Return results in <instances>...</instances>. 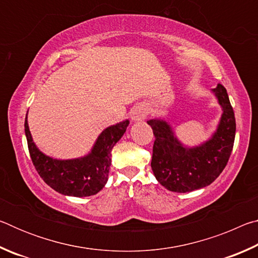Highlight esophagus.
Masks as SVG:
<instances>
[{"label":"esophagus","mask_w":258,"mask_h":258,"mask_svg":"<svg viewBox=\"0 0 258 258\" xmlns=\"http://www.w3.org/2000/svg\"><path fill=\"white\" fill-rule=\"evenodd\" d=\"M147 115H148V108L146 104L141 103L134 107L131 118H132L133 121H141L143 119H146Z\"/></svg>","instance_id":"34e87169"}]
</instances>
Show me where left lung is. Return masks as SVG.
Here are the masks:
<instances>
[{"label":"left lung","instance_id":"8db88e82","mask_svg":"<svg viewBox=\"0 0 258 258\" xmlns=\"http://www.w3.org/2000/svg\"><path fill=\"white\" fill-rule=\"evenodd\" d=\"M211 92L222 109L212 137L197 146H185L163 117L147 121L155 135L151 168L161 185L173 192H190L211 184L228 164L235 137V118L228 92L218 84Z\"/></svg>","mask_w":258,"mask_h":258}]
</instances>
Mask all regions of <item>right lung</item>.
Instances as JSON below:
<instances>
[{
  "label": "right lung",
  "instance_id": "1",
  "mask_svg": "<svg viewBox=\"0 0 258 258\" xmlns=\"http://www.w3.org/2000/svg\"><path fill=\"white\" fill-rule=\"evenodd\" d=\"M128 124L130 120L126 119L104 128L89 154L73 159H56L38 149L30 134L27 115L25 134L30 158L47 185L69 197H89L97 195L106 185L111 165V150L126 132Z\"/></svg>",
  "mask_w": 258,
  "mask_h": 258
}]
</instances>
